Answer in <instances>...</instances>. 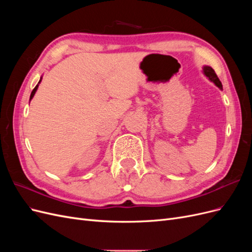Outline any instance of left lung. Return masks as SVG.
Returning a JSON list of instances; mask_svg holds the SVG:
<instances>
[{
    "label": "left lung",
    "instance_id": "8db88e82",
    "mask_svg": "<svg viewBox=\"0 0 252 252\" xmlns=\"http://www.w3.org/2000/svg\"><path fill=\"white\" fill-rule=\"evenodd\" d=\"M203 70H204V73L206 74V77H208V78H209V80H210L211 82L215 83L216 85H217L220 89H223L222 83H220V80H219V78H218L217 73L215 72V70H213L211 67H209V66H205Z\"/></svg>",
    "mask_w": 252,
    "mask_h": 252
}]
</instances>
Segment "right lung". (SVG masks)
Segmentation results:
<instances>
[{
  "instance_id": "obj_1",
  "label": "right lung",
  "mask_w": 252,
  "mask_h": 252,
  "mask_svg": "<svg viewBox=\"0 0 252 252\" xmlns=\"http://www.w3.org/2000/svg\"><path fill=\"white\" fill-rule=\"evenodd\" d=\"M40 82H41V80H40ZM39 82V83H40ZM37 87H39V84H37V85L34 87V89L32 90V94H30V100H32V98L33 97V95H34V94H35V91H36V89H37Z\"/></svg>"
}]
</instances>
